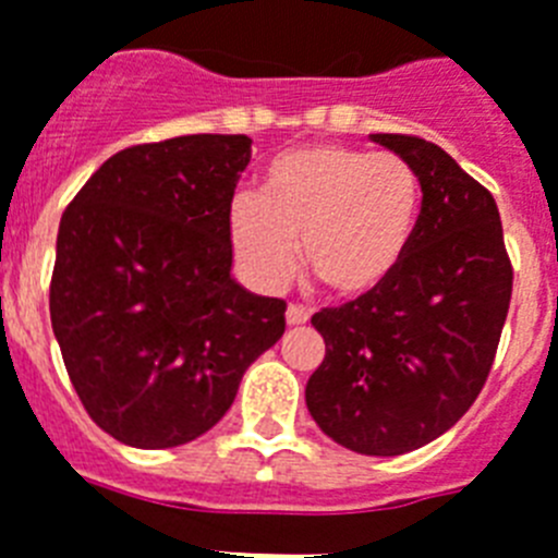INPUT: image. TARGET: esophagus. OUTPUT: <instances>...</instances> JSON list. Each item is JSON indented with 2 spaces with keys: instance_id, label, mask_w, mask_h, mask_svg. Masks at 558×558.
Listing matches in <instances>:
<instances>
[{
  "instance_id": "1",
  "label": "esophagus",
  "mask_w": 558,
  "mask_h": 558,
  "mask_svg": "<svg viewBox=\"0 0 558 558\" xmlns=\"http://www.w3.org/2000/svg\"><path fill=\"white\" fill-rule=\"evenodd\" d=\"M287 323L289 326H303V323H308V308L298 306V303H289Z\"/></svg>"
}]
</instances>
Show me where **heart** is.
<instances>
[{
  "mask_svg": "<svg viewBox=\"0 0 558 558\" xmlns=\"http://www.w3.org/2000/svg\"><path fill=\"white\" fill-rule=\"evenodd\" d=\"M423 184L397 153L308 144L269 161L260 192L229 204V243L246 278L283 287L301 260L326 292L354 301L400 269L420 227Z\"/></svg>",
  "mask_w": 558,
  "mask_h": 558,
  "instance_id": "obj_1",
  "label": "heart"
}]
</instances>
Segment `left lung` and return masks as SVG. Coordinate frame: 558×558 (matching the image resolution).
Returning <instances> with one entry per match:
<instances>
[{
  "label": "left lung",
  "instance_id": "left-lung-1",
  "mask_svg": "<svg viewBox=\"0 0 558 558\" xmlns=\"http://www.w3.org/2000/svg\"><path fill=\"white\" fill-rule=\"evenodd\" d=\"M423 184L420 227L374 294L320 308L326 357L306 383L308 414L335 442L397 457L446 434L488 380L513 266L496 201L437 144L374 133Z\"/></svg>",
  "mask_w": 558,
  "mask_h": 558
}]
</instances>
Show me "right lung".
<instances>
[{"mask_svg": "<svg viewBox=\"0 0 558 558\" xmlns=\"http://www.w3.org/2000/svg\"><path fill=\"white\" fill-rule=\"evenodd\" d=\"M250 158V135L135 144L64 209L50 323L84 411L124 446L207 434L287 329V303L229 275L227 215Z\"/></svg>", "mask_w": 558, "mask_h": 558, "instance_id": "obj_1", "label": "right lung"}]
</instances>
